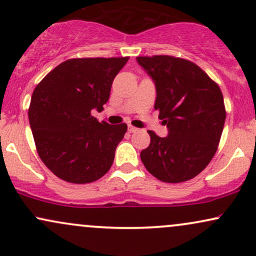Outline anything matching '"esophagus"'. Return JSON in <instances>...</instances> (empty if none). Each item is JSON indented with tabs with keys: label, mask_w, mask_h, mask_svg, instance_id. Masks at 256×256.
<instances>
[{
	"label": "esophagus",
	"mask_w": 256,
	"mask_h": 256,
	"mask_svg": "<svg viewBox=\"0 0 256 256\" xmlns=\"http://www.w3.org/2000/svg\"><path fill=\"white\" fill-rule=\"evenodd\" d=\"M136 131H138V128H134V126H131V125H128V132H136Z\"/></svg>",
	"instance_id": "1"
}]
</instances>
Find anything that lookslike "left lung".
Wrapping results in <instances>:
<instances>
[{
    "label": "left lung",
    "mask_w": 256,
    "mask_h": 256,
    "mask_svg": "<svg viewBox=\"0 0 256 256\" xmlns=\"http://www.w3.org/2000/svg\"><path fill=\"white\" fill-rule=\"evenodd\" d=\"M136 60L154 82V108L168 130L166 137L148 131L150 144L140 152V160L158 180H189L204 171L218 148L226 118L220 88L184 58L155 55Z\"/></svg>",
    "instance_id": "obj_1"
}]
</instances>
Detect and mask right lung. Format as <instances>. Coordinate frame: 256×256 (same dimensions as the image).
I'll return each mask as SVG.
<instances>
[{
    "mask_svg": "<svg viewBox=\"0 0 256 256\" xmlns=\"http://www.w3.org/2000/svg\"><path fill=\"white\" fill-rule=\"evenodd\" d=\"M128 58H71L37 85L28 120L44 165L70 183L98 180L110 171L128 125L100 122L112 83Z\"/></svg>",
    "mask_w": 256,
    "mask_h": 256,
    "instance_id": "add662e5",
    "label": "right lung"
}]
</instances>
